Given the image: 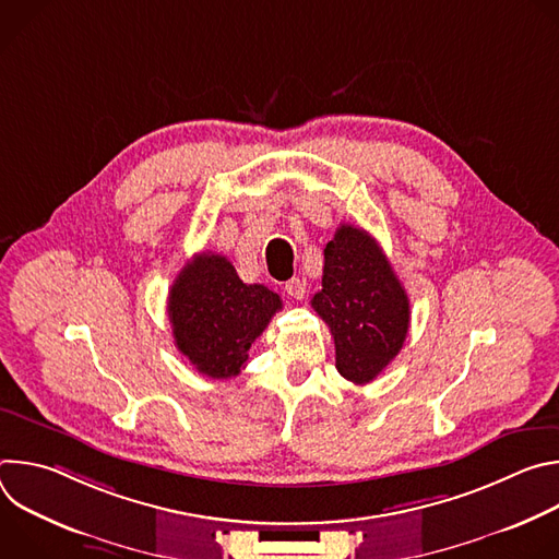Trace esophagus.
<instances>
[{
  "label": "esophagus",
  "mask_w": 559,
  "mask_h": 559,
  "mask_svg": "<svg viewBox=\"0 0 559 559\" xmlns=\"http://www.w3.org/2000/svg\"><path fill=\"white\" fill-rule=\"evenodd\" d=\"M285 292L287 296H292L294 300H302L305 298V283L300 278H292L285 283Z\"/></svg>",
  "instance_id": "esophagus-1"
}]
</instances>
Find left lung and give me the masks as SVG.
<instances>
[{
	"mask_svg": "<svg viewBox=\"0 0 559 559\" xmlns=\"http://www.w3.org/2000/svg\"><path fill=\"white\" fill-rule=\"evenodd\" d=\"M311 307L328 323L336 369L354 384L371 382L403 349L409 298L373 238L341 225L325 248L323 289Z\"/></svg>",
	"mask_w": 559,
	"mask_h": 559,
	"instance_id": "left-lung-1",
	"label": "left lung"
}]
</instances>
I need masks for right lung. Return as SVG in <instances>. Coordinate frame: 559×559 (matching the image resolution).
<instances>
[{"label":"right lung","mask_w":559,"mask_h":559,"mask_svg":"<svg viewBox=\"0 0 559 559\" xmlns=\"http://www.w3.org/2000/svg\"><path fill=\"white\" fill-rule=\"evenodd\" d=\"M283 307L276 292L248 285L214 252L197 254L179 272L168 296L177 349L199 373L227 380L241 373L248 352Z\"/></svg>","instance_id":"right-lung-1"}]
</instances>
